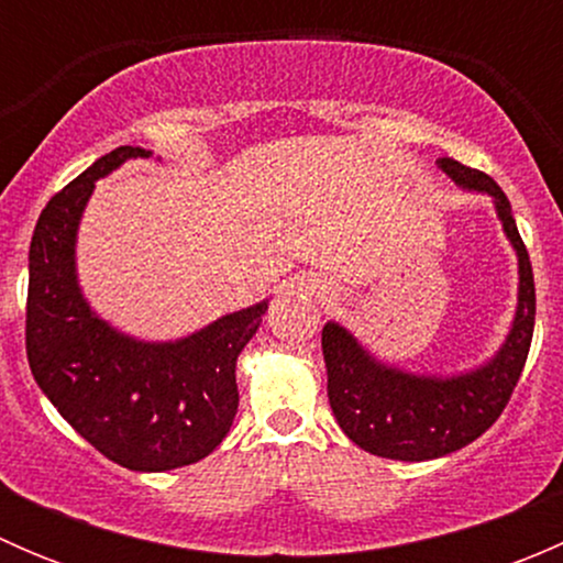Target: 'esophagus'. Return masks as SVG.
I'll return each mask as SVG.
<instances>
[{"instance_id":"34e87169","label":"esophagus","mask_w":563,"mask_h":563,"mask_svg":"<svg viewBox=\"0 0 563 563\" xmlns=\"http://www.w3.org/2000/svg\"><path fill=\"white\" fill-rule=\"evenodd\" d=\"M299 288H302L308 297H316V299L329 297V286H327V280H321V277H305V280L299 283Z\"/></svg>"}]
</instances>
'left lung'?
Segmentation results:
<instances>
[{"mask_svg": "<svg viewBox=\"0 0 563 563\" xmlns=\"http://www.w3.org/2000/svg\"><path fill=\"white\" fill-rule=\"evenodd\" d=\"M439 168L465 190L493 196L504 231L518 253V313L501 351L487 365L460 376H413L382 365L340 323L329 321L321 332L329 406L343 433L371 455L408 463L463 450L501 417L523 373L537 316L531 261L509 198L490 176L452 157H441Z\"/></svg>", "mask_w": 563, "mask_h": 563, "instance_id": "8db88e82", "label": "left lung"}]
</instances>
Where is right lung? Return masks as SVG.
<instances>
[{
    "instance_id": "add662e5",
    "label": "right lung",
    "mask_w": 563,
    "mask_h": 563,
    "mask_svg": "<svg viewBox=\"0 0 563 563\" xmlns=\"http://www.w3.org/2000/svg\"><path fill=\"white\" fill-rule=\"evenodd\" d=\"M141 146L95 161L45 209L32 234L26 356L56 411L100 455L130 471H172L207 457L236 417V356L266 302L218 318L190 338L144 343L92 313L76 277V234L100 176Z\"/></svg>"
}]
</instances>
